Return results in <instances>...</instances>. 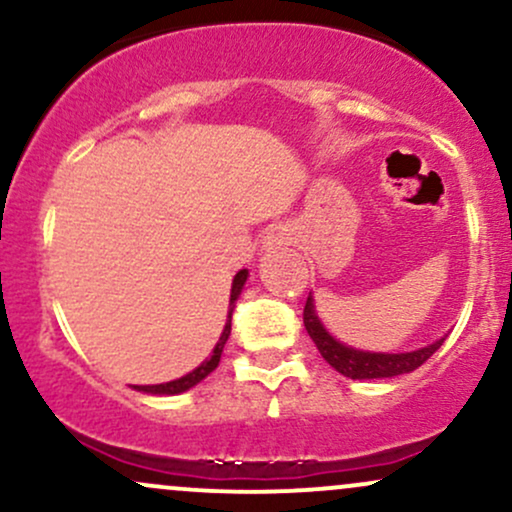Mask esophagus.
<instances>
[{
	"label": "esophagus",
	"instance_id": "esophagus-1",
	"mask_svg": "<svg viewBox=\"0 0 512 512\" xmlns=\"http://www.w3.org/2000/svg\"><path fill=\"white\" fill-rule=\"evenodd\" d=\"M291 228H286V226H276V228H272V231L267 233V236H264V248L267 250H274V248H281V245H289L291 243Z\"/></svg>",
	"mask_w": 512,
	"mask_h": 512
}]
</instances>
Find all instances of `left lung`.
Returning a JSON list of instances; mask_svg holds the SVG:
<instances>
[{"label": "left lung", "mask_w": 512, "mask_h": 512, "mask_svg": "<svg viewBox=\"0 0 512 512\" xmlns=\"http://www.w3.org/2000/svg\"><path fill=\"white\" fill-rule=\"evenodd\" d=\"M303 325L308 330L310 339H313L317 351H320L322 358H325L330 366L342 373L344 378L351 380H380V378H395V375H404L411 373L426 363L436 351L440 349V344L445 342V337L436 339L433 344L421 346V349L414 351H397V354H390V351H363V349H354V346L339 342L334 339L327 327L322 325L320 315L315 310V298L313 293L305 301V310H303Z\"/></svg>", "instance_id": "1"}]
</instances>
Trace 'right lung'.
<instances>
[{"mask_svg": "<svg viewBox=\"0 0 512 512\" xmlns=\"http://www.w3.org/2000/svg\"><path fill=\"white\" fill-rule=\"evenodd\" d=\"M245 281H248V269H240V272L233 276V286H231V301H228V317H226V325H223L219 342H216L211 354L204 358L202 363L195 370H190L187 375H182L178 380H170V383H161V385H134V390L144 392V395H158V397H170V395H182V392L192 390V387L202 383L204 378L216 370L221 361L223 354V346H226L228 337H231V317H233V308H236V301L240 298V293L245 289Z\"/></svg>", "mask_w": 512, "mask_h": 512, "instance_id": "right-lung-1", "label": "right lung"}]
</instances>
